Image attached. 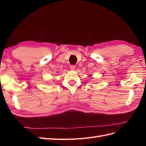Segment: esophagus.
Returning <instances> with one entry per match:
<instances>
[{"mask_svg": "<svg viewBox=\"0 0 146 146\" xmlns=\"http://www.w3.org/2000/svg\"><path fill=\"white\" fill-rule=\"evenodd\" d=\"M70 69H71L72 70H75V69H76V66H74V65L70 66Z\"/></svg>", "mask_w": 146, "mask_h": 146, "instance_id": "esophagus-1", "label": "esophagus"}]
</instances>
